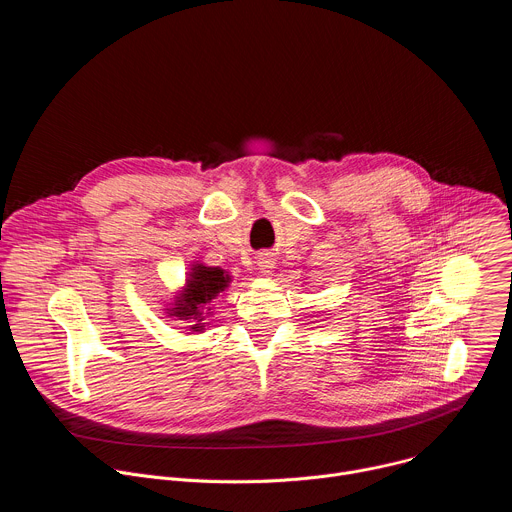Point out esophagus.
Masks as SVG:
<instances>
[{
    "mask_svg": "<svg viewBox=\"0 0 512 512\" xmlns=\"http://www.w3.org/2000/svg\"><path fill=\"white\" fill-rule=\"evenodd\" d=\"M257 267L261 269V273L269 275V273L273 271V267H275V261L271 259V255H259V259H257Z\"/></svg>",
    "mask_w": 512,
    "mask_h": 512,
    "instance_id": "esophagus-1",
    "label": "esophagus"
}]
</instances>
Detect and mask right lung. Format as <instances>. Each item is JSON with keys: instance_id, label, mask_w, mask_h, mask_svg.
Segmentation results:
<instances>
[{"instance_id": "obj_1", "label": "right lung", "mask_w": 512, "mask_h": 512, "mask_svg": "<svg viewBox=\"0 0 512 512\" xmlns=\"http://www.w3.org/2000/svg\"><path fill=\"white\" fill-rule=\"evenodd\" d=\"M231 281L233 277L229 275V271L221 267L194 263L188 273L186 285L170 304L172 308H166V314L174 320H184L186 324H190L188 328L192 332H202L206 316H212L210 302L221 291H225Z\"/></svg>"}]
</instances>
